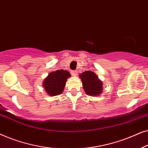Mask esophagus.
<instances>
[{"mask_svg": "<svg viewBox=\"0 0 148 148\" xmlns=\"http://www.w3.org/2000/svg\"><path fill=\"white\" fill-rule=\"evenodd\" d=\"M71 75L73 76H76L77 75V71H71Z\"/></svg>", "mask_w": 148, "mask_h": 148, "instance_id": "esophagus-1", "label": "esophagus"}]
</instances>
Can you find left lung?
<instances>
[{"label": "left lung", "mask_w": 148, "mask_h": 148, "mask_svg": "<svg viewBox=\"0 0 148 148\" xmlns=\"http://www.w3.org/2000/svg\"><path fill=\"white\" fill-rule=\"evenodd\" d=\"M83 88L87 94L98 96L102 92V83L94 72L86 71L80 75Z\"/></svg>", "instance_id": "left-lung-1"}]
</instances>
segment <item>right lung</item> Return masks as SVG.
Listing matches in <instances>:
<instances>
[{"label": "right lung", "instance_id": "1", "mask_svg": "<svg viewBox=\"0 0 148 148\" xmlns=\"http://www.w3.org/2000/svg\"><path fill=\"white\" fill-rule=\"evenodd\" d=\"M71 75L64 70H57L50 73L44 82V88L50 96H57L63 92L66 79Z\"/></svg>", "mask_w": 148, "mask_h": 148}]
</instances>
